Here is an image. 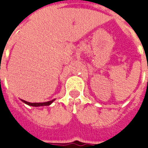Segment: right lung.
Here are the masks:
<instances>
[{"label":"right lung","mask_w":148,"mask_h":148,"mask_svg":"<svg viewBox=\"0 0 148 148\" xmlns=\"http://www.w3.org/2000/svg\"><path fill=\"white\" fill-rule=\"evenodd\" d=\"M55 99H52L50 101H47V102H42V103H30V102H28V101H25L24 99H21V101H23L25 104L26 105H29V106H34V107H38V106H48V105H50L53 102Z\"/></svg>","instance_id":"1"}]
</instances>
